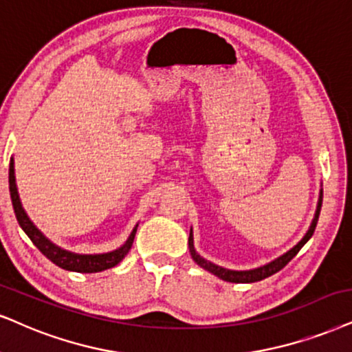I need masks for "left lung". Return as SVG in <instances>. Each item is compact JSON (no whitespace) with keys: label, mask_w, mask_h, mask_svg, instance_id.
<instances>
[{"label":"left lung","mask_w":352,"mask_h":352,"mask_svg":"<svg viewBox=\"0 0 352 352\" xmlns=\"http://www.w3.org/2000/svg\"><path fill=\"white\" fill-rule=\"evenodd\" d=\"M322 201H323V190H320V195H318V204H317V211H315V216L312 219V224H310L309 230H307L304 237L300 239V242L297 243L291 248V250H287L286 253H283L281 256L274 258L273 261H270V263H266L263 266H258V268H253V270H243V271H237V270H228V268H222L219 265H214L211 263V261L206 260V258H203L199 253L195 250V243H193V230L190 229V237H188V248H190V255L191 258L195 260V263L198 266H201L203 270L209 271V273H212L217 278L222 279V281H228V283H256V281H261V279L265 278H270L271 274L278 273L279 270H283L284 266H286L289 261L294 258L297 253L302 247L305 245L307 242H309L310 237H312L314 232H315V228H317V222H318V216H320V209H322Z\"/></svg>","instance_id":"left-lung-1"}]
</instances>
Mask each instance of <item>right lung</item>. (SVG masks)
Here are the masks:
<instances>
[{
	"label": "right lung",
	"instance_id": "add662e5",
	"mask_svg": "<svg viewBox=\"0 0 352 352\" xmlns=\"http://www.w3.org/2000/svg\"><path fill=\"white\" fill-rule=\"evenodd\" d=\"M10 193H11V201L12 208H14L16 219L19 222V226L28 234V237L32 240V243L38 248L40 252L45 255L48 260L53 261L60 268L68 270V271H76V273H99V271L113 268L120 261L123 260L124 255L130 252L133 245V240H135L138 224L135 229L131 230L130 237L126 239V242L117 250L107 252V253H94V255H82V253H74L65 248L55 245L50 239H47L45 235L40 232L37 226L30 221L28 212L22 208L19 193H17V185H16V175H14V159L11 157L10 162Z\"/></svg>",
	"mask_w": 352,
	"mask_h": 352
}]
</instances>
